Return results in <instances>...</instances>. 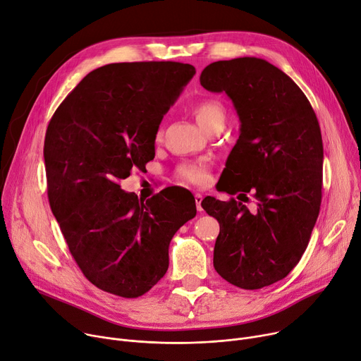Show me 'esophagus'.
Masks as SVG:
<instances>
[{"label": "esophagus", "instance_id": "obj_1", "mask_svg": "<svg viewBox=\"0 0 361 361\" xmlns=\"http://www.w3.org/2000/svg\"><path fill=\"white\" fill-rule=\"evenodd\" d=\"M195 200H196V207H197V211H199V212H202V211H203V207H202L203 196H202L200 193H196V195H195Z\"/></svg>", "mask_w": 361, "mask_h": 361}]
</instances>
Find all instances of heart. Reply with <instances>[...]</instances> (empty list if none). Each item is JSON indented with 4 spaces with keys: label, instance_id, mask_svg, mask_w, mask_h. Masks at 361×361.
Segmentation results:
<instances>
[{
    "label": "heart",
    "instance_id": "1",
    "mask_svg": "<svg viewBox=\"0 0 361 361\" xmlns=\"http://www.w3.org/2000/svg\"><path fill=\"white\" fill-rule=\"evenodd\" d=\"M193 116L197 121V124L207 131L211 127L218 124H225V109L221 105V102L215 99H203L197 102L193 106ZM159 137V135H158ZM177 176L183 181L204 185L209 181V166L206 162L197 161V162H187L178 166Z\"/></svg>",
    "mask_w": 361,
    "mask_h": 361
}]
</instances>
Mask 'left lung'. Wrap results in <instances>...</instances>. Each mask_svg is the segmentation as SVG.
Returning <instances> with one entry per match:
<instances>
[{
	"label": "left lung",
	"mask_w": 361,
	"mask_h": 361,
	"mask_svg": "<svg viewBox=\"0 0 361 361\" xmlns=\"http://www.w3.org/2000/svg\"><path fill=\"white\" fill-rule=\"evenodd\" d=\"M200 85L225 92L240 120L218 190L258 200L252 212L235 199L202 200L221 228L214 267L238 288L268 287L300 262L319 216L324 145L316 114L286 73L256 56L209 64Z\"/></svg>",
	"instance_id": "obj_1"
}]
</instances>
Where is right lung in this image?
<instances>
[{"label": "right lung", "instance_id": "1", "mask_svg": "<svg viewBox=\"0 0 361 361\" xmlns=\"http://www.w3.org/2000/svg\"><path fill=\"white\" fill-rule=\"evenodd\" d=\"M196 68L176 61L117 63L90 71L56 108L44 146L48 199L68 250L98 288L124 298L165 275L174 234L196 216L188 190L147 200L120 180L155 158L168 109Z\"/></svg>", "mask_w": 361, "mask_h": 361}]
</instances>
